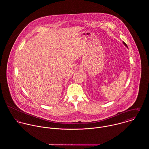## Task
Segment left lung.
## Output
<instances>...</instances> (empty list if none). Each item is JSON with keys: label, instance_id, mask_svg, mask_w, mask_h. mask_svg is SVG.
<instances>
[{"label": "left lung", "instance_id": "1", "mask_svg": "<svg viewBox=\"0 0 149 149\" xmlns=\"http://www.w3.org/2000/svg\"><path fill=\"white\" fill-rule=\"evenodd\" d=\"M123 43H124V45H125L126 46H127V44H126V43L125 42H123Z\"/></svg>", "mask_w": 149, "mask_h": 149}]
</instances>
